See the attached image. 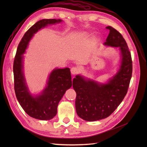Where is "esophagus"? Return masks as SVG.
<instances>
[{
    "label": "esophagus",
    "instance_id": "1",
    "mask_svg": "<svg viewBox=\"0 0 147 147\" xmlns=\"http://www.w3.org/2000/svg\"><path fill=\"white\" fill-rule=\"evenodd\" d=\"M80 71V69L79 67H72L71 69V73L73 74V75H75V74H77L79 73Z\"/></svg>",
    "mask_w": 147,
    "mask_h": 147
}]
</instances>
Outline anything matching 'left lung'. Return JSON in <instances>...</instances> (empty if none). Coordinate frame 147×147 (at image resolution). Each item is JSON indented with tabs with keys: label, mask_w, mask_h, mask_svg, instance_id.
Wrapping results in <instances>:
<instances>
[{
	"label": "left lung",
	"mask_w": 147,
	"mask_h": 147,
	"mask_svg": "<svg viewBox=\"0 0 147 147\" xmlns=\"http://www.w3.org/2000/svg\"><path fill=\"white\" fill-rule=\"evenodd\" d=\"M106 46L119 48L121 61L118 72L107 83L101 84L77 75L73 87L76 92V110L84 120L94 121L107 118L115 111L126 96L132 74V61L125 38L111 26Z\"/></svg>",
	"instance_id": "8db88e82"
}]
</instances>
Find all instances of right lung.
<instances>
[{"mask_svg": "<svg viewBox=\"0 0 147 147\" xmlns=\"http://www.w3.org/2000/svg\"><path fill=\"white\" fill-rule=\"evenodd\" d=\"M61 21L60 19H43L37 21L22 37L14 58L13 71L16 97L25 112L30 117L38 120H51L56 115L59 102L65 91L72 86L70 69H53L49 76L45 89L40 95L34 96L30 94L26 83L23 73L22 55L26 52L30 40L37 32L48 24Z\"/></svg>", "mask_w": 147, "mask_h": 147, "instance_id": "add662e5", "label": "right lung"}]
</instances>
